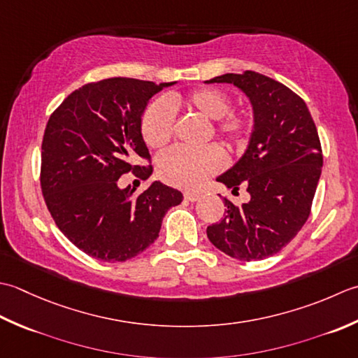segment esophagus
Wrapping results in <instances>:
<instances>
[{
	"instance_id": "1",
	"label": "esophagus",
	"mask_w": 358,
	"mask_h": 358,
	"mask_svg": "<svg viewBox=\"0 0 358 358\" xmlns=\"http://www.w3.org/2000/svg\"><path fill=\"white\" fill-rule=\"evenodd\" d=\"M184 196H185V199H187V201H192V202H194V201H199V199L202 198V194H201V193H198V192H185V193H184Z\"/></svg>"
}]
</instances>
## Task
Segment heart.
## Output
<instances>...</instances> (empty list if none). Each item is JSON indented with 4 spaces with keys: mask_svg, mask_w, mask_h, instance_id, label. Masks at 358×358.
<instances>
[{
    "mask_svg": "<svg viewBox=\"0 0 358 358\" xmlns=\"http://www.w3.org/2000/svg\"><path fill=\"white\" fill-rule=\"evenodd\" d=\"M185 105L206 119L217 120V129L230 141H241L245 134V120L230 111V99L224 92L203 87L189 94L187 99L170 97L156 100L142 115V136L151 148H162L170 142L174 128V108ZM225 156L220 147L203 148L174 147L157 159V173L165 182L182 188L201 185L211 174L220 171Z\"/></svg>",
    "mask_w": 358,
    "mask_h": 358,
    "instance_id": "1",
    "label": "heart"
}]
</instances>
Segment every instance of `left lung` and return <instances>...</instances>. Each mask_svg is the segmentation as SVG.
Returning a JSON list of instances; mask_svg holds the SVG:
<instances>
[{"label": "left lung", "instance_id": "8db88e82", "mask_svg": "<svg viewBox=\"0 0 358 358\" xmlns=\"http://www.w3.org/2000/svg\"><path fill=\"white\" fill-rule=\"evenodd\" d=\"M249 99L250 141L238 162L216 180L231 193L243 184L249 202L225 201V216L207 227L211 244L241 261L264 259L289 244L308 221L323 169L322 145L308 105L287 86L258 72L217 76Z\"/></svg>", "mask_w": 358, "mask_h": 358}]
</instances>
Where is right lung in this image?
I'll return each mask as SVG.
<instances>
[{"label":"right lung","instance_id":"1","mask_svg":"<svg viewBox=\"0 0 358 358\" xmlns=\"http://www.w3.org/2000/svg\"><path fill=\"white\" fill-rule=\"evenodd\" d=\"M178 82L156 85L115 77L78 87L49 117L41 145V189L57 227L92 258L123 262L155 243L170 207L184 196L152 180L141 194L119 178L152 169L142 115L150 99Z\"/></svg>","mask_w":358,"mask_h":358}]
</instances>
